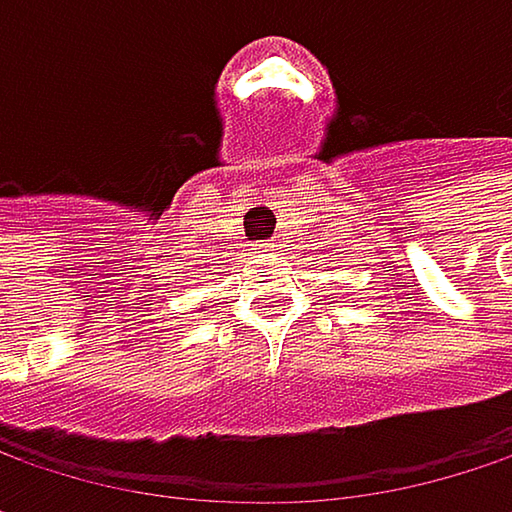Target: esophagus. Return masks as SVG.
<instances>
[{"label":"esophagus","mask_w":512,"mask_h":512,"mask_svg":"<svg viewBox=\"0 0 512 512\" xmlns=\"http://www.w3.org/2000/svg\"><path fill=\"white\" fill-rule=\"evenodd\" d=\"M255 249H257V255L266 257V255H272V252H275V243H269V240H260Z\"/></svg>","instance_id":"esophagus-1"}]
</instances>
